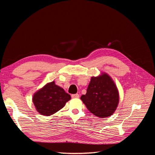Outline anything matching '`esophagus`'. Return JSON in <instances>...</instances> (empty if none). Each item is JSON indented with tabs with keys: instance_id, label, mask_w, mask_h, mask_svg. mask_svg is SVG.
<instances>
[{
	"instance_id": "1",
	"label": "esophagus",
	"mask_w": 155,
	"mask_h": 155,
	"mask_svg": "<svg viewBox=\"0 0 155 155\" xmlns=\"http://www.w3.org/2000/svg\"><path fill=\"white\" fill-rule=\"evenodd\" d=\"M71 96L72 98H78L79 97V95L78 94H72Z\"/></svg>"
}]
</instances>
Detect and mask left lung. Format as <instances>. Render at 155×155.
<instances>
[{
	"label": "left lung",
	"instance_id": "8db88e82",
	"mask_svg": "<svg viewBox=\"0 0 155 155\" xmlns=\"http://www.w3.org/2000/svg\"><path fill=\"white\" fill-rule=\"evenodd\" d=\"M83 101L87 109L95 116L104 118L115 112L119 103V93L114 82L106 73L92 77Z\"/></svg>",
	"mask_w": 155,
	"mask_h": 155
}]
</instances>
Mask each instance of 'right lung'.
Segmentation results:
<instances>
[{
    "mask_svg": "<svg viewBox=\"0 0 155 155\" xmlns=\"http://www.w3.org/2000/svg\"><path fill=\"white\" fill-rule=\"evenodd\" d=\"M71 99L64 89L55 84V81L45 85L33 96V103L39 114L50 116L59 111Z\"/></svg>",
    "mask_w": 155,
    "mask_h": 155,
    "instance_id": "1",
    "label": "right lung"
}]
</instances>
